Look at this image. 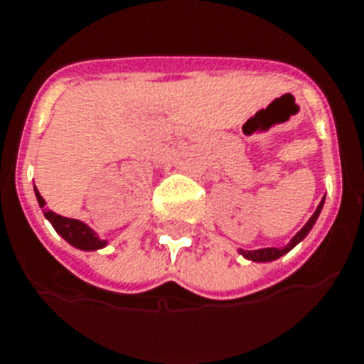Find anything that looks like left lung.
<instances>
[{"instance_id":"left-lung-1","label":"left lung","mask_w":364,"mask_h":364,"mask_svg":"<svg viewBox=\"0 0 364 364\" xmlns=\"http://www.w3.org/2000/svg\"><path fill=\"white\" fill-rule=\"evenodd\" d=\"M323 203H325V197L321 199V203L318 205V208H316V212L312 214V218L308 220L306 225L301 229V231L295 235V237L289 240V244H286L284 248H261V250H238V254L242 255V257H246V259L250 261H257V263H269V261H274L278 259V257H282V255H286L289 250H293L295 246H297L299 242H301L302 238L306 237L308 232H310V229L314 228V223L318 222L319 218V212H321V208H323Z\"/></svg>"}]
</instances>
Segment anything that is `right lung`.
<instances>
[{
    "mask_svg": "<svg viewBox=\"0 0 364 364\" xmlns=\"http://www.w3.org/2000/svg\"><path fill=\"white\" fill-rule=\"evenodd\" d=\"M33 190L35 197H37V203H39V206L43 208V212H45L46 220L52 223V228L56 229L58 235H62L71 246H75V248L78 250H84V252H94V250H100L107 246V240H101V238L97 237V232L92 228H88L84 222H80V220H73V218L60 216L56 212L46 210L45 199L41 197V193L37 191L35 186Z\"/></svg>",
    "mask_w": 364,
    "mask_h": 364,
    "instance_id": "add662e5",
    "label": "right lung"
}]
</instances>
